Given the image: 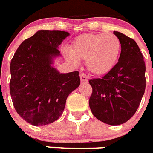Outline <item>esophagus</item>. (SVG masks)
I'll return each mask as SVG.
<instances>
[{"mask_svg": "<svg viewBox=\"0 0 153 153\" xmlns=\"http://www.w3.org/2000/svg\"><path fill=\"white\" fill-rule=\"evenodd\" d=\"M80 77L81 83H87L88 81V78L86 76V74H84V73H81L80 75Z\"/></svg>", "mask_w": 153, "mask_h": 153, "instance_id": "obj_1", "label": "esophagus"}]
</instances>
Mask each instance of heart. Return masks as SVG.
<instances>
[{
	"instance_id": "heart-1",
	"label": "heart",
	"mask_w": 153,
	"mask_h": 153,
	"mask_svg": "<svg viewBox=\"0 0 153 153\" xmlns=\"http://www.w3.org/2000/svg\"><path fill=\"white\" fill-rule=\"evenodd\" d=\"M120 52L121 42L114 34L90 33L76 38L71 50H65V55L74 65L85 60L88 70L93 75L101 76L114 67Z\"/></svg>"
}]
</instances>
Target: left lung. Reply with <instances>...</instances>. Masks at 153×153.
<instances>
[{
    "label": "left lung",
    "mask_w": 153,
    "mask_h": 153,
    "mask_svg": "<svg viewBox=\"0 0 153 153\" xmlns=\"http://www.w3.org/2000/svg\"><path fill=\"white\" fill-rule=\"evenodd\" d=\"M121 42L118 63L102 78L89 80L92 94L89 107L102 123L118 126L126 123L138 108L145 85V64L133 39L114 30Z\"/></svg>",
    "instance_id": "8db88e82"
}]
</instances>
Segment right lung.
Returning a JSON list of instances; mask_svg holds the SVG:
<instances>
[{
    "instance_id": "right-lung-1",
    "label": "right lung",
    "mask_w": 153,
    "mask_h": 153,
    "mask_svg": "<svg viewBox=\"0 0 153 153\" xmlns=\"http://www.w3.org/2000/svg\"><path fill=\"white\" fill-rule=\"evenodd\" d=\"M70 35L39 30L24 40L10 64V94L20 117L34 126H46L62 116L67 97L80 86L79 72L62 73L53 66L58 50Z\"/></svg>"
}]
</instances>
